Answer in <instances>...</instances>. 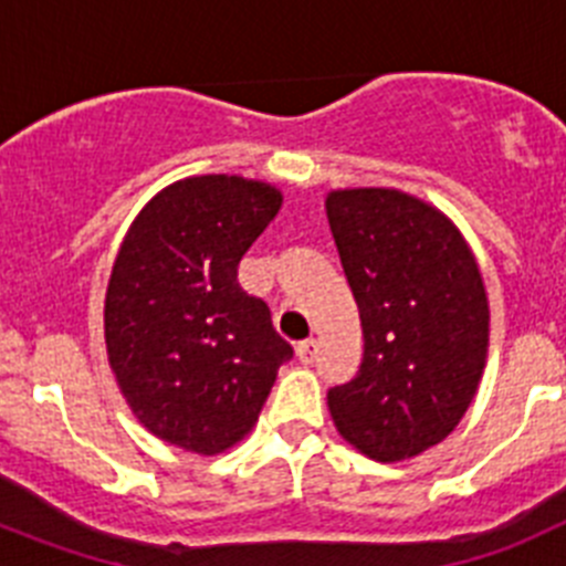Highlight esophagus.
I'll return each instance as SVG.
<instances>
[{"instance_id":"obj_1","label":"esophagus","mask_w":566,"mask_h":566,"mask_svg":"<svg viewBox=\"0 0 566 566\" xmlns=\"http://www.w3.org/2000/svg\"><path fill=\"white\" fill-rule=\"evenodd\" d=\"M317 352H319V343L317 339H303V343L297 345V359L300 363H314V359H317Z\"/></svg>"}]
</instances>
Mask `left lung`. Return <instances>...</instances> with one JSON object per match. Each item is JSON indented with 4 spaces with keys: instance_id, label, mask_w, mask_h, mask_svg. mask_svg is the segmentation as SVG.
I'll return each instance as SVG.
<instances>
[{
    "instance_id": "obj_1",
    "label": "left lung",
    "mask_w": 566,
    "mask_h": 566,
    "mask_svg": "<svg viewBox=\"0 0 566 566\" xmlns=\"http://www.w3.org/2000/svg\"><path fill=\"white\" fill-rule=\"evenodd\" d=\"M326 214L365 339L357 377L334 385L328 411L365 457L411 459L476 397L490 332L476 258L439 209L399 189H337Z\"/></svg>"
}]
</instances>
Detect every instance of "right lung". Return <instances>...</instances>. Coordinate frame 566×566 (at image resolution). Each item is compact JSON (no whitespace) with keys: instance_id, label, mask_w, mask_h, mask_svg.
<instances>
[{"instance_id":"add662e5","label":"right lung","mask_w":566,"mask_h":566,"mask_svg":"<svg viewBox=\"0 0 566 566\" xmlns=\"http://www.w3.org/2000/svg\"><path fill=\"white\" fill-rule=\"evenodd\" d=\"M283 195L240 175H198L161 189L124 238L104 339L138 422L184 451L221 453L252 431L292 345L238 263Z\"/></svg>"}]
</instances>
